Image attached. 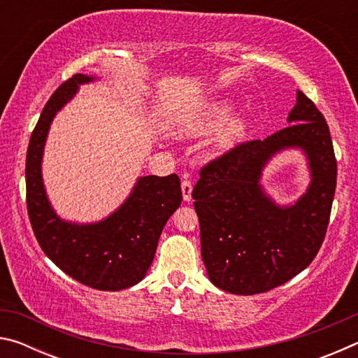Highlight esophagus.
Returning <instances> with one entry per match:
<instances>
[{"instance_id": "34e87169", "label": "esophagus", "mask_w": 358, "mask_h": 358, "mask_svg": "<svg viewBox=\"0 0 358 358\" xmlns=\"http://www.w3.org/2000/svg\"><path fill=\"white\" fill-rule=\"evenodd\" d=\"M181 192H183V199L186 202L191 201V194H192V183L191 180L185 178L183 183H181Z\"/></svg>"}]
</instances>
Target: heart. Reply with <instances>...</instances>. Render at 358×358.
Instances as JSON below:
<instances>
[{
  "mask_svg": "<svg viewBox=\"0 0 358 358\" xmlns=\"http://www.w3.org/2000/svg\"><path fill=\"white\" fill-rule=\"evenodd\" d=\"M232 112L234 106L230 104V102H213V104L205 107L203 110H201L197 115H194V117L187 121L186 129L192 136H203L220 129L227 120L228 123L221 129L220 137H217V147L222 150L230 148L246 134L248 129V123L243 117H234L230 120H228Z\"/></svg>",
  "mask_w": 358,
  "mask_h": 358,
  "instance_id": "obj_1",
  "label": "heart"
}]
</instances>
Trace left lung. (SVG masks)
<instances>
[{
    "mask_svg": "<svg viewBox=\"0 0 358 358\" xmlns=\"http://www.w3.org/2000/svg\"><path fill=\"white\" fill-rule=\"evenodd\" d=\"M290 126L264 141L243 142L202 167L192 189L210 281L237 295L262 294L292 280L313 262L329 227L336 159L324 115L296 92ZM286 148H301L312 183L294 206L266 196L259 177Z\"/></svg>",
    "mask_w": 358,
    "mask_h": 358,
    "instance_id": "obj_1",
    "label": "left lung"
}]
</instances>
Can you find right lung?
<instances>
[{"label":"right lung","instance_id":"add662e5","mask_svg":"<svg viewBox=\"0 0 358 358\" xmlns=\"http://www.w3.org/2000/svg\"><path fill=\"white\" fill-rule=\"evenodd\" d=\"M94 77L76 74L58 87L42 110L27 153V207L33 232L45 256L85 286L121 290L142 281L153 262L157 240L181 203L180 178L141 177L121 207L93 224L68 222L53 211L42 181L41 162L48 129L58 110Z\"/></svg>","mask_w":358,"mask_h":358}]
</instances>
